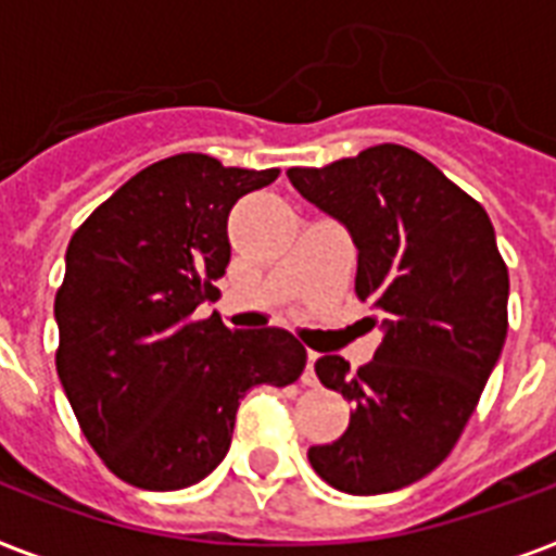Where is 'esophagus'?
I'll list each match as a JSON object with an SVG mask.
<instances>
[{"label":"esophagus","instance_id":"34e87169","mask_svg":"<svg viewBox=\"0 0 556 556\" xmlns=\"http://www.w3.org/2000/svg\"><path fill=\"white\" fill-rule=\"evenodd\" d=\"M314 361H317V352H308V364H305V371H303V383H305V387H317V375H314Z\"/></svg>","mask_w":556,"mask_h":556}]
</instances>
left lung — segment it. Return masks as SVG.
<instances>
[{
	"label": "left lung",
	"instance_id": "left-lung-1",
	"mask_svg": "<svg viewBox=\"0 0 556 556\" xmlns=\"http://www.w3.org/2000/svg\"><path fill=\"white\" fill-rule=\"evenodd\" d=\"M291 185L357 248L355 291L380 314L378 352L349 371L323 355V387L352 404L346 432L308 450L323 482L355 496L401 491L450 456L508 334V268L484 207L418 152L378 143Z\"/></svg>",
	"mask_w": 556,
	"mask_h": 556
}]
</instances>
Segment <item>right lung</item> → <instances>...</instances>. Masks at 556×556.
I'll list each match as a JSON object with an SVG mask.
<instances>
[{"label":"right lung","mask_w":556,"mask_h":556,"mask_svg":"<svg viewBox=\"0 0 556 556\" xmlns=\"http://www.w3.org/2000/svg\"><path fill=\"white\" fill-rule=\"evenodd\" d=\"M277 176L185 152L141 169L74 230L54 300L56 375L94 453L135 488L201 482L230 447L244 392L303 375L305 349L286 329L195 317L230 262L227 213Z\"/></svg>","instance_id":"obj_1"}]
</instances>
